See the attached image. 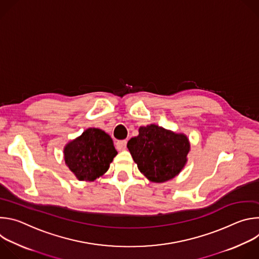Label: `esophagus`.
I'll use <instances>...</instances> for the list:
<instances>
[{"mask_svg":"<svg viewBox=\"0 0 259 259\" xmlns=\"http://www.w3.org/2000/svg\"><path fill=\"white\" fill-rule=\"evenodd\" d=\"M126 146H127V140H118L116 142V147L118 151L126 150Z\"/></svg>","mask_w":259,"mask_h":259,"instance_id":"34e87169","label":"esophagus"}]
</instances>
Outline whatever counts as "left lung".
<instances>
[{
    "label": "left lung",
    "mask_w": 259,
    "mask_h": 259,
    "mask_svg": "<svg viewBox=\"0 0 259 259\" xmlns=\"http://www.w3.org/2000/svg\"><path fill=\"white\" fill-rule=\"evenodd\" d=\"M190 146L186 135L154 124L140 127L138 136L127 143L139 171L154 182L175 177L187 163Z\"/></svg>",
    "instance_id": "1"
}]
</instances>
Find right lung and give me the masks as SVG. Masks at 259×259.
Masks as SVG:
<instances>
[{
	"label": "right lung",
	"mask_w": 259,
	"mask_h": 259,
	"mask_svg": "<svg viewBox=\"0 0 259 259\" xmlns=\"http://www.w3.org/2000/svg\"><path fill=\"white\" fill-rule=\"evenodd\" d=\"M112 138L104 131L89 128L64 149V161L79 180L93 181L103 175L116 157Z\"/></svg>",
	"instance_id": "obj_1"
}]
</instances>
